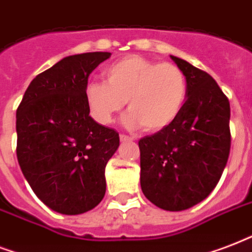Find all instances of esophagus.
<instances>
[{"mask_svg": "<svg viewBox=\"0 0 252 252\" xmlns=\"http://www.w3.org/2000/svg\"><path fill=\"white\" fill-rule=\"evenodd\" d=\"M120 139H121V142H131L132 138H131V136L125 135V134H121Z\"/></svg>", "mask_w": 252, "mask_h": 252, "instance_id": "34e87169", "label": "esophagus"}]
</instances>
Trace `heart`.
I'll return each mask as SVG.
<instances>
[{
    "mask_svg": "<svg viewBox=\"0 0 252 252\" xmlns=\"http://www.w3.org/2000/svg\"><path fill=\"white\" fill-rule=\"evenodd\" d=\"M104 81H91L85 101L98 124H112L126 105L127 128L159 132L179 118L188 94L184 72L172 63H158L138 55L125 56L104 69Z\"/></svg>",
    "mask_w": 252,
    "mask_h": 252,
    "instance_id": "1",
    "label": "heart"
}]
</instances>
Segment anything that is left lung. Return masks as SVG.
I'll use <instances>...</instances> for the list:
<instances>
[{"instance_id": "1", "label": "left lung", "mask_w": 252, "mask_h": 252, "mask_svg": "<svg viewBox=\"0 0 252 252\" xmlns=\"http://www.w3.org/2000/svg\"><path fill=\"white\" fill-rule=\"evenodd\" d=\"M184 72L188 94L169 127L139 140L140 187L154 205L180 212L205 200L230 154V104L216 80L171 56Z\"/></svg>"}]
</instances>
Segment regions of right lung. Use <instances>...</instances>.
Segmentation results:
<instances>
[{
  "mask_svg": "<svg viewBox=\"0 0 252 252\" xmlns=\"http://www.w3.org/2000/svg\"><path fill=\"white\" fill-rule=\"evenodd\" d=\"M109 58L110 52L64 58L31 81L17 109L19 167L39 200L58 213H85L106 192L105 167L120 135L89 116L85 88Z\"/></svg>",
  "mask_w": 252,
  "mask_h": 252,
  "instance_id": "obj_1",
  "label": "right lung"
}]
</instances>
